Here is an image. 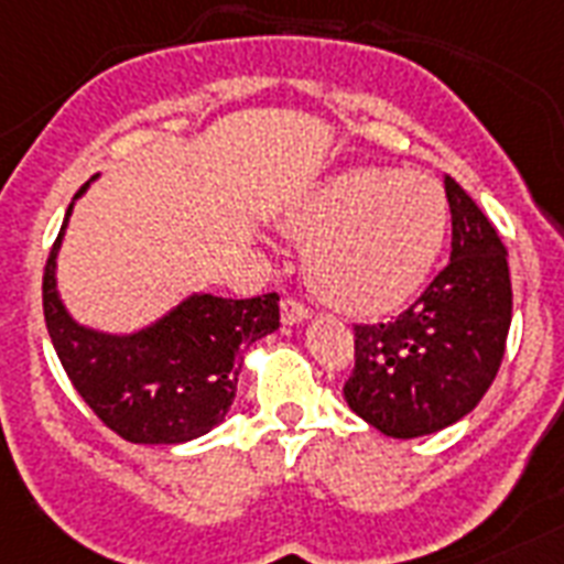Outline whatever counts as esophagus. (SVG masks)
<instances>
[{"label":"esophagus","mask_w":564,"mask_h":564,"mask_svg":"<svg viewBox=\"0 0 564 564\" xmlns=\"http://www.w3.org/2000/svg\"><path fill=\"white\" fill-rule=\"evenodd\" d=\"M306 318H310V310H306L301 301H295V297H283V301H281V322L286 324V327L306 322Z\"/></svg>","instance_id":"34e87169"}]
</instances>
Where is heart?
Returning a JSON list of instances; mask_svg holds the SVG:
<instances>
[{
	"label": "heart",
	"instance_id": "heart-1",
	"mask_svg": "<svg viewBox=\"0 0 564 564\" xmlns=\"http://www.w3.org/2000/svg\"><path fill=\"white\" fill-rule=\"evenodd\" d=\"M281 228L310 242L306 278L315 295L345 313L382 315L432 274L446 242L448 205L423 173L354 167L315 187Z\"/></svg>",
	"mask_w": 564,
	"mask_h": 564
}]
</instances>
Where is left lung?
<instances>
[{
    "label": "left lung",
    "instance_id": "obj_1",
    "mask_svg": "<svg viewBox=\"0 0 564 564\" xmlns=\"http://www.w3.org/2000/svg\"><path fill=\"white\" fill-rule=\"evenodd\" d=\"M452 258L414 304L388 324H356V368L345 400L388 437L411 441L464 420L492 386L512 318L507 249L455 178Z\"/></svg>",
    "mask_w": 564,
    "mask_h": 564
}]
</instances>
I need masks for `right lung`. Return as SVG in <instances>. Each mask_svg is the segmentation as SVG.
Listing matches in <instances>:
<instances>
[{
    "label": "right lung",
    "instance_id": "obj_1",
    "mask_svg": "<svg viewBox=\"0 0 564 564\" xmlns=\"http://www.w3.org/2000/svg\"><path fill=\"white\" fill-rule=\"evenodd\" d=\"M89 182L75 194H84ZM43 274L45 327L72 386L100 423L130 443L176 446L226 420L237 397L240 354L281 327L278 295L217 297L194 292L135 333H104L77 324L57 292V251Z\"/></svg>",
    "mask_w": 564,
    "mask_h": 564
}]
</instances>
